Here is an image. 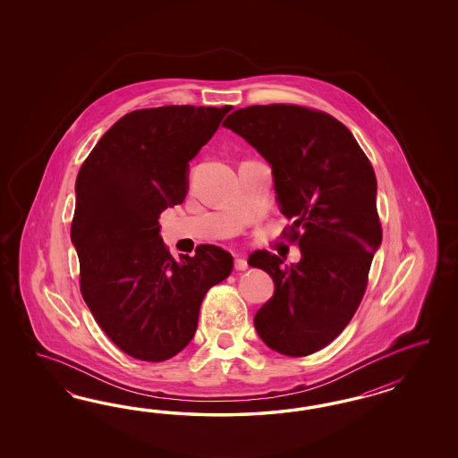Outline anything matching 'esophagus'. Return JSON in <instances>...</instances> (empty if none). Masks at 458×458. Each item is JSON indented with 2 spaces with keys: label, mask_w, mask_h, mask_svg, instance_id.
Returning <instances> with one entry per match:
<instances>
[{
  "label": "esophagus",
  "mask_w": 458,
  "mask_h": 458,
  "mask_svg": "<svg viewBox=\"0 0 458 458\" xmlns=\"http://www.w3.org/2000/svg\"><path fill=\"white\" fill-rule=\"evenodd\" d=\"M247 268H249V264H247V260H245V259H240V257H236L235 270H240V272H243V270H247Z\"/></svg>",
  "instance_id": "34e87169"
}]
</instances>
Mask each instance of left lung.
<instances>
[{
    "instance_id": "1",
    "label": "left lung",
    "mask_w": 458,
    "mask_h": 458,
    "mask_svg": "<svg viewBox=\"0 0 458 458\" xmlns=\"http://www.w3.org/2000/svg\"><path fill=\"white\" fill-rule=\"evenodd\" d=\"M223 125L270 163L280 213L292 220L282 238L302 253L295 265L265 250L250 255L249 264L276 284L255 314V329L280 354L309 356L344 331L368 287L383 238L375 169L351 131L327 112L250 106Z\"/></svg>"
}]
</instances>
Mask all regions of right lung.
I'll list each match as a JSON object with an SVG mask.
<instances>
[{
	"label": "right lung",
	"mask_w": 458,
	"mask_h": 458,
	"mask_svg": "<svg viewBox=\"0 0 458 458\" xmlns=\"http://www.w3.org/2000/svg\"><path fill=\"white\" fill-rule=\"evenodd\" d=\"M232 106H165L121 117L87 156L75 181L70 236L81 292L100 329L131 358L159 362L188 346L207 292L233 257L196 247L180 262L159 236V215L188 193V165Z\"/></svg>",
	"instance_id": "add662e5"
}]
</instances>
